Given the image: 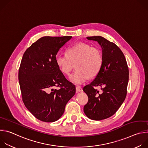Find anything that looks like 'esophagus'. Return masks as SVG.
<instances>
[{"label":"esophagus","mask_w":148,"mask_h":148,"mask_svg":"<svg viewBox=\"0 0 148 148\" xmlns=\"http://www.w3.org/2000/svg\"><path fill=\"white\" fill-rule=\"evenodd\" d=\"M76 91L78 92H82V89L81 87H80L79 86H77L76 87Z\"/></svg>","instance_id":"esophagus-1"}]
</instances>
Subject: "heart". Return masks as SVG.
<instances>
[{
    "label": "heart",
    "instance_id": "obj_1",
    "mask_svg": "<svg viewBox=\"0 0 148 148\" xmlns=\"http://www.w3.org/2000/svg\"><path fill=\"white\" fill-rule=\"evenodd\" d=\"M67 54H57L56 62L60 71L69 75L75 64L77 70L70 75L71 82L80 85L88 77L96 76L101 69L103 57L101 50L85 43H78L69 47Z\"/></svg>",
    "mask_w": 148,
    "mask_h": 148
}]
</instances>
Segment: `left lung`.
I'll return each instance as SVG.
<instances>
[{
    "mask_svg": "<svg viewBox=\"0 0 148 148\" xmlns=\"http://www.w3.org/2000/svg\"><path fill=\"white\" fill-rule=\"evenodd\" d=\"M87 39L100 45L103 63L94 80L83 88L88 97L84 112L88 118L99 121L112 116L123 102L127 93L129 70L123 53L115 44L101 36ZM94 86H101L102 93L99 94Z\"/></svg>",
    "mask_w": 148,
    "mask_h": 148,
    "instance_id": "left-lung-1",
    "label": "left lung"
}]
</instances>
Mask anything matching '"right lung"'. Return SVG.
Returning <instances> with one entry per match:
<instances>
[{
  "instance_id": "add662e5",
  "label": "right lung",
  "mask_w": 148,
  "mask_h": 148,
  "mask_svg": "<svg viewBox=\"0 0 148 148\" xmlns=\"http://www.w3.org/2000/svg\"><path fill=\"white\" fill-rule=\"evenodd\" d=\"M72 36L39 38L25 52L18 70L22 99L26 108L38 119L57 121L64 114L75 87L60 71L56 62L59 49ZM55 86L60 89H54Z\"/></svg>"
}]
</instances>
